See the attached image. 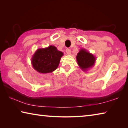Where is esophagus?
Returning <instances> with one entry per match:
<instances>
[{
    "mask_svg": "<svg viewBox=\"0 0 128 128\" xmlns=\"http://www.w3.org/2000/svg\"><path fill=\"white\" fill-rule=\"evenodd\" d=\"M66 52L67 55H70V54H71V50H70V49L67 48V49L66 50Z\"/></svg>",
    "mask_w": 128,
    "mask_h": 128,
    "instance_id": "obj_1",
    "label": "esophagus"
}]
</instances>
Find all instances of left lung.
I'll use <instances>...</instances> for the list:
<instances>
[{"label": "left lung", "mask_w": 128, "mask_h": 128, "mask_svg": "<svg viewBox=\"0 0 128 128\" xmlns=\"http://www.w3.org/2000/svg\"><path fill=\"white\" fill-rule=\"evenodd\" d=\"M76 60L79 67L84 72L94 66L96 58L85 48H81L76 56Z\"/></svg>", "instance_id": "1"}]
</instances>
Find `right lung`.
I'll return each mask as SVG.
<instances>
[{"label":"right lung","instance_id":"add662e5","mask_svg":"<svg viewBox=\"0 0 128 128\" xmlns=\"http://www.w3.org/2000/svg\"><path fill=\"white\" fill-rule=\"evenodd\" d=\"M63 55V52L52 45L46 48H38L32 58V66L39 73H52L58 68Z\"/></svg>","mask_w":128,"mask_h":128}]
</instances>
